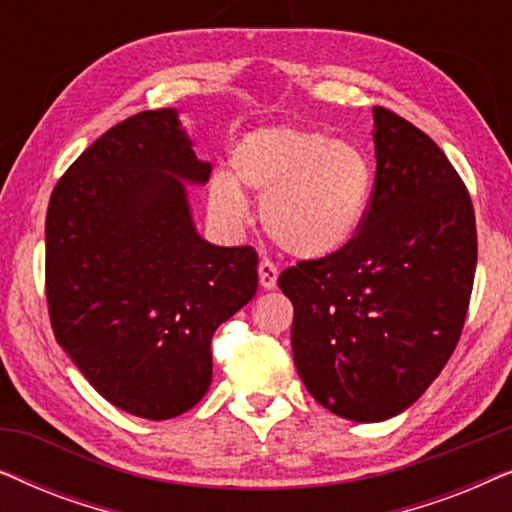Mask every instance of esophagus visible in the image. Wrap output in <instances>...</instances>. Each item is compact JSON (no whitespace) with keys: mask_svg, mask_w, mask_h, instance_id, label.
I'll list each match as a JSON object with an SVG mask.
<instances>
[{"mask_svg":"<svg viewBox=\"0 0 512 512\" xmlns=\"http://www.w3.org/2000/svg\"><path fill=\"white\" fill-rule=\"evenodd\" d=\"M277 277H279L277 265L272 263V261H268V258H263V261L258 263V279H261L263 289H275Z\"/></svg>","mask_w":512,"mask_h":512,"instance_id":"34e87169","label":"esophagus"}]
</instances>
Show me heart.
I'll return each mask as SVG.
<instances>
[{
  "mask_svg": "<svg viewBox=\"0 0 512 512\" xmlns=\"http://www.w3.org/2000/svg\"><path fill=\"white\" fill-rule=\"evenodd\" d=\"M230 174H214L209 207L216 219H247L242 191L261 200V223L272 240L298 258H326L354 240L366 221L375 174L366 153L324 132L270 125L237 139Z\"/></svg>",
  "mask_w": 512,
  "mask_h": 512,
  "instance_id": "heart-1",
  "label": "heart"
}]
</instances>
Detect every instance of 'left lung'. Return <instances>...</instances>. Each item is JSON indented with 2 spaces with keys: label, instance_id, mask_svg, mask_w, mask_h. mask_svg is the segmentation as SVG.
I'll return each instance as SVG.
<instances>
[{
  "label": "left lung",
  "instance_id": "left-lung-1",
  "mask_svg": "<svg viewBox=\"0 0 512 512\" xmlns=\"http://www.w3.org/2000/svg\"><path fill=\"white\" fill-rule=\"evenodd\" d=\"M375 186L338 254L279 275L291 347L317 403L352 422L410 408L457 347L478 263L473 202L429 135L373 109Z\"/></svg>",
  "mask_w": 512,
  "mask_h": 512
}]
</instances>
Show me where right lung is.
Returning a JSON list of instances; mask_svg holds the SVG:
<instances>
[{"mask_svg":"<svg viewBox=\"0 0 512 512\" xmlns=\"http://www.w3.org/2000/svg\"><path fill=\"white\" fill-rule=\"evenodd\" d=\"M195 156L174 109L142 111L95 139L51 193L46 300L55 340L111 405L177 417L212 384V335L258 289L254 247L198 235Z\"/></svg>","mask_w":512,"mask_h":512,"instance_id":"obj_1","label":"right lung"}]
</instances>
